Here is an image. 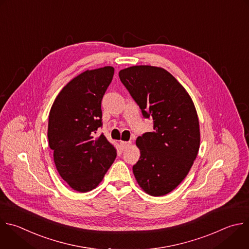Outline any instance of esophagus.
Segmentation results:
<instances>
[{
	"label": "esophagus",
	"mask_w": 249,
	"mask_h": 249,
	"mask_svg": "<svg viewBox=\"0 0 249 249\" xmlns=\"http://www.w3.org/2000/svg\"><path fill=\"white\" fill-rule=\"evenodd\" d=\"M120 143H121V145H122V147L123 148H126L127 146H129L130 144H131V142H120Z\"/></svg>",
	"instance_id": "obj_1"
}]
</instances>
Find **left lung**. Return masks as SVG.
I'll use <instances>...</instances> for the list:
<instances>
[{"instance_id": "8db88e82", "label": "left lung", "mask_w": 249, "mask_h": 249, "mask_svg": "<svg viewBox=\"0 0 249 249\" xmlns=\"http://www.w3.org/2000/svg\"><path fill=\"white\" fill-rule=\"evenodd\" d=\"M119 78L142 116L153 120V132L136 141L141 156L133 166L135 178L146 194L167 195L186 178L199 149L195 105L175 77L161 67L131 66L120 70Z\"/></svg>"}]
</instances>
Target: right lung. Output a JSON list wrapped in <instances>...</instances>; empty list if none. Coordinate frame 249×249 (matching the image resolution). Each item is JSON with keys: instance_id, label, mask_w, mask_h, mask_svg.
I'll list each match as a JSON object with an SVG mask.
<instances>
[{"instance_id": "1", "label": "right lung", "mask_w": 249, "mask_h": 249, "mask_svg": "<svg viewBox=\"0 0 249 249\" xmlns=\"http://www.w3.org/2000/svg\"><path fill=\"white\" fill-rule=\"evenodd\" d=\"M113 74L112 66L79 74L63 87L50 111L48 139L56 170L80 193L98 187L116 157L105 135H95L103 126L102 100Z\"/></svg>"}]
</instances>
